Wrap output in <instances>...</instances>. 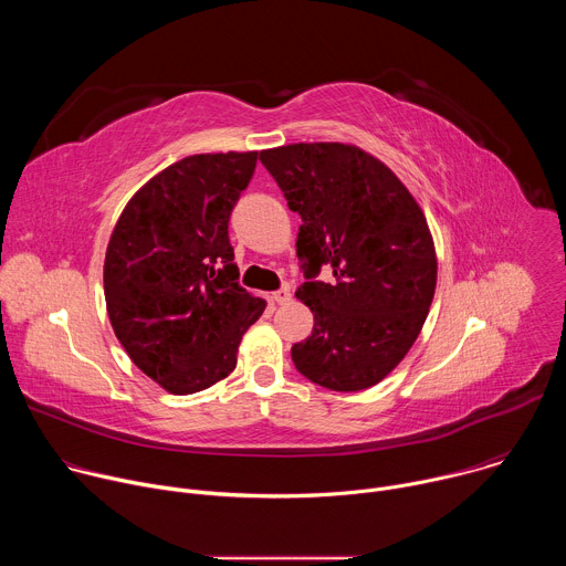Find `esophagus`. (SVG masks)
I'll list each match as a JSON object with an SVG mask.
<instances>
[{"label": "esophagus", "instance_id": "esophagus-1", "mask_svg": "<svg viewBox=\"0 0 566 566\" xmlns=\"http://www.w3.org/2000/svg\"><path fill=\"white\" fill-rule=\"evenodd\" d=\"M271 297H273V302H277V304H286V302L291 300V286H282V289L275 291Z\"/></svg>", "mask_w": 566, "mask_h": 566}]
</instances>
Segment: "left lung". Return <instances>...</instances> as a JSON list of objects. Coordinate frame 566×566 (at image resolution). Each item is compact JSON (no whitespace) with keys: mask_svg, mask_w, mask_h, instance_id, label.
<instances>
[{"mask_svg":"<svg viewBox=\"0 0 566 566\" xmlns=\"http://www.w3.org/2000/svg\"><path fill=\"white\" fill-rule=\"evenodd\" d=\"M260 160L302 217L297 289L313 332L293 345L295 369L334 391L380 382L412 349L437 289L428 219L400 179L349 143H291ZM332 263V285L312 277Z\"/></svg>","mask_w":566,"mask_h":566,"instance_id":"8db88e82","label":"left lung"}]
</instances>
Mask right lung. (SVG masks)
Listing matches in <instances>:
<instances>
[{"label": "right lung", "mask_w": 566, "mask_h": 566, "mask_svg": "<svg viewBox=\"0 0 566 566\" xmlns=\"http://www.w3.org/2000/svg\"><path fill=\"white\" fill-rule=\"evenodd\" d=\"M258 151L192 154L151 177L105 253L109 322L132 363L186 396L226 378L266 300L239 286L228 219Z\"/></svg>", "instance_id": "add662e5"}]
</instances>
